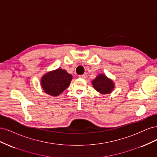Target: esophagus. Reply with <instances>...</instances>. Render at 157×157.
<instances>
[{
  "label": "esophagus",
  "mask_w": 157,
  "mask_h": 157,
  "mask_svg": "<svg viewBox=\"0 0 157 157\" xmlns=\"http://www.w3.org/2000/svg\"><path fill=\"white\" fill-rule=\"evenodd\" d=\"M78 77L81 78H86V76H85L84 75H79Z\"/></svg>",
  "instance_id": "1"
}]
</instances>
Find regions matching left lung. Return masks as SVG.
Segmentation results:
<instances>
[{
	"label": "left lung",
	"mask_w": 157,
	"mask_h": 157,
	"mask_svg": "<svg viewBox=\"0 0 157 157\" xmlns=\"http://www.w3.org/2000/svg\"><path fill=\"white\" fill-rule=\"evenodd\" d=\"M92 84L94 89L101 94H107L111 93L115 88L113 80L108 78L105 75L100 74L92 80Z\"/></svg>",
	"instance_id": "obj_1"
}]
</instances>
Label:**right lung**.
Wrapping results in <instances>:
<instances>
[{
	"label": "right lung",
	"mask_w": 157,
	"mask_h": 157,
	"mask_svg": "<svg viewBox=\"0 0 157 157\" xmlns=\"http://www.w3.org/2000/svg\"><path fill=\"white\" fill-rule=\"evenodd\" d=\"M72 78V75L59 68L45 74L41 78V86L47 94L58 96L69 86Z\"/></svg>",
	"instance_id": "1"
}]
</instances>
